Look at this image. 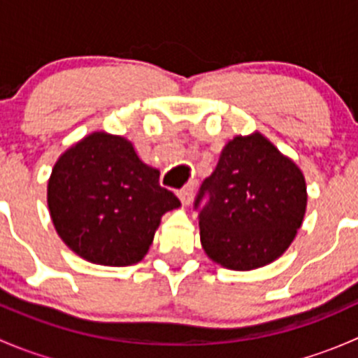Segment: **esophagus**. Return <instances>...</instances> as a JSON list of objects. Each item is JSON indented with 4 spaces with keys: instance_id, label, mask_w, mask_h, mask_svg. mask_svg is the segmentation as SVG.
Returning <instances> with one entry per match:
<instances>
[{
    "instance_id": "obj_1",
    "label": "esophagus",
    "mask_w": 358,
    "mask_h": 358,
    "mask_svg": "<svg viewBox=\"0 0 358 358\" xmlns=\"http://www.w3.org/2000/svg\"><path fill=\"white\" fill-rule=\"evenodd\" d=\"M194 185H187V187H183V189H180L178 192V197H180V201H182V204H190V201H192V197H194Z\"/></svg>"
}]
</instances>
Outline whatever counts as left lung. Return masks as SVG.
Wrapping results in <instances>:
<instances>
[{
    "mask_svg": "<svg viewBox=\"0 0 358 358\" xmlns=\"http://www.w3.org/2000/svg\"><path fill=\"white\" fill-rule=\"evenodd\" d=\"M201 244L223 268L248 272L286 252L306 211V182L292 159L259 131L223 147L215 171L202 182L196 208Z\"/></svg>",
    "mask_w": 358,
    "mask_h": 358,
    "instance_id": "1",
    "label": "left lung"
}]
</instances>
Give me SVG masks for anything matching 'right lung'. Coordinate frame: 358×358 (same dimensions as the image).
Wrapping results in <instances>:
<instances>
[{
  "instance_id": "right-lung-1",
  "label": "right lung",
  "mask_w": 358,
  "mask_h": 358,
  "mask_svg": "<svg viewBox=\"0 0 358 358\" xmlns=\"http://www.w3.org/2000/svg\"><path fill=\"white\" fill-rule=\"evenodd\" d=\"M50 216L60 239L103 266L142 262L164 213L180 208L128 138L93 131L57 159L48 180Z\"/></svg>"
}]
</instances>
